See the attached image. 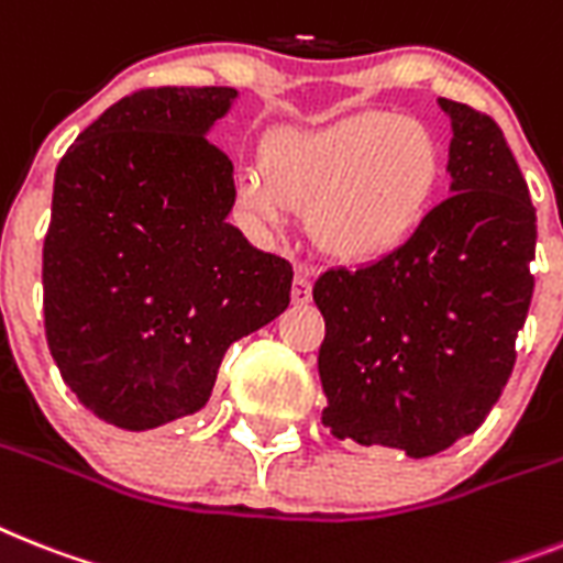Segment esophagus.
<instances>
[{
    "label": "esophagus",
    "instance_id": "1",
    "mask_svg": "<svg viewBox=\"0 0 563 563\" xmlns=\"http://www.w3.org/2000/svg\"><path fill=\"white\" fill-rule=\"evenodd\" d=\"M310 296H313L310 271L305 264H299V267H296V276H292V301H296V305H308Z\"/></svg>",
    "mask_w": 563,
    "mask_h": 563
}]
</instances>
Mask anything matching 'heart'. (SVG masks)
<instances>
[{
    "label": "heart",
    "instance_id": "heart-1",
    "mask_svg": "<svg viewBox=\"0 0 563 563\" xmlns=\"http://www.w3.org/2000/svg\"><path fill=\"white\" fill-rule=\"evenodd\" d=\"M440 155L417 123L368 111L267 146V172H241L239 203L255 221L282 227L287 209H308V232L339 262H374L402 247L429 216Z\"/></svg>",
    "mask_w": 563,
    "mask_h": 563
}]
</instances>
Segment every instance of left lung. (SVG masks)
<instances>
[{"label": "left lung", "mask_w": 563, "mask_h": 563, "mask_svg": "<svg viewBox=\"0 0 563 563\" xmlns=\"http://www.w3.org/2000/svg\"><path fill=\"white\" fill-rule=\"evenodd\" d=\"M452 192L420 230L356 271H324L313 301L339 440L429 457L486 420L515 368L536 276V207L500 125L440 97Z\"/></svg>", "instance_id": "8db88e82"}]
</instances>
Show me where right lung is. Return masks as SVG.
I'll list each match as a JSON object with an SVG mask.
<instances>
[{"mask_svg":"<svg viewBox=\"0 0 563 563\" xmlns=\"http://www.w3.org/2000/svg\"><path fill=\"white\" fill-rule=\"evenodd\" d=\"M232 100L227 86L137 88L54 175L45 339L65 385L118 429L198 411L227 347L290 305V262L227 224L232 161L207 132Z\"/></svg>","mask_w":563,"mask_h":563,"instance_id":"obj_1","label":"right lung"}]
</instances>
